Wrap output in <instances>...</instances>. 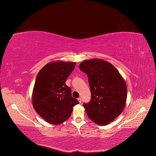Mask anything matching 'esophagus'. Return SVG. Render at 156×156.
Returning <instances> with one entry per match:
<instances>
[{
	"instance_id": "esophagus-1",
	"label": "esophagus",
	"mask_w": 156,
	"mask_h": 156,
	"mask_svg": "<svg viewBox=\"0 0 156 156\" xmlns=\"http://www.w3.org/2000/svg\"><path fill=\"white\" fill-rule=\"evenodd\" d=\"M77 100H78V101H79V103H81V101H82V99H81V98H79L77 99Z\"/></svg>"
}]
</instances>
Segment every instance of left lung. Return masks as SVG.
Returning <instances> with one entry per match:
<instances>
[{"label": "left lung", "instance_id": "left-lung-1", "mask_svg": "<svg viewBox=\"0 0 156 156\" xmlns=\"http://www.w3.org/2000/svg\"><path fill=\"white\" fill-rule=\"evenodd\" d=\"M79 69L88 75L91 100L84 103L90 119L107 125L123 111L127 99L126 83L115 66L105 60H84Z\"/></svg>", "mask_w": 156, "mask_h": 156}]
</instances>
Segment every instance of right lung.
<instances>
[{"label":"right lung","mask_w":156,"mask_h":156,"mask_svg":"<svg viewBox=\"0 0 156 156\" xmlns=\"http://www.w3.org/2000/svg\"><path fill=\"white\" fill-rule=\"evenodd\" d=\"M75 62L56 61L46 64L37 73L32 92L35 111L48 123L58 125L68 120L79 103L66 81Z\"/></svg>","instance_id":"obj_1"}]
</instances>
